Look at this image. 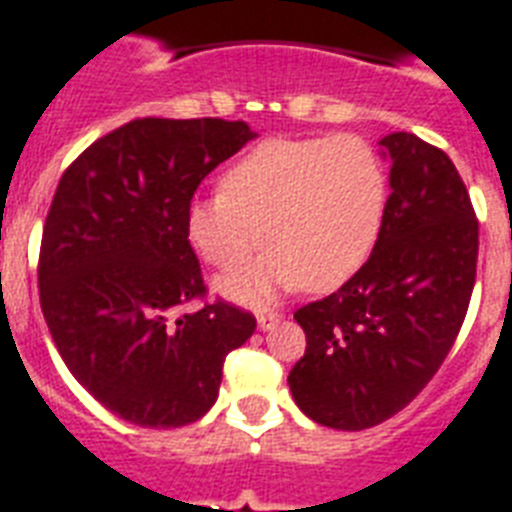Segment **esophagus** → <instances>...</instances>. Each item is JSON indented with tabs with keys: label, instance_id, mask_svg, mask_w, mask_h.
Instances as JSON below:
<instances>
[{
	"label": "esophagus",
	"instance_id": "34e87169",
	"mask_svg": "<svg viewBox=\"0 0 512 512\" xmlns=\"http://www.w3.org/2000/svg\"><path fill=\"white\" fill-rule=\"evenodd\" d=\"M279 321H281L279 313H257V327L263 329V332H271Z\"/></svg>",
	"mask_w": 512,
	"mask_h": 512
}]
</instances>
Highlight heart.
I'll return each mask as SVG.
<instances>
[{"label": "heart", "mask_w": 512, "mask_h": 512, "mask_svg": "<svg viewBox=\"0 0 512 512\" xmlns=\"http://www.w3.org/2000/svg\"><path fill=\"white\" fill-rule=\"evenodd\" d=\"M388 204V175L358 135L263 140L220 177V193L193 199L185 233L201 260L239 271L217 289L239 303H268L284 289L329 292L372 255Z\"/></svg>", "instance_id": "1"}]
</instances>
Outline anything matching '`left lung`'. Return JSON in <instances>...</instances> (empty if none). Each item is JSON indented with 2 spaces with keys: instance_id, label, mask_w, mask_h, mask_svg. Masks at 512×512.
Segmentation results:
<instances>
[{
  "instance_id": "obj_1",
  "label": "left lung",
  "mask_w": 512,
  "mask_h": 512,
  "mask_svg": "<svg viewBox=\"0 0 512 512\" xmlns=\"http://www.w3.org/2000/svg\"><path fill=\"white\" fill-rule=\"evenodd\" d=\"M380 146L390 196L372 255L295 313L305 356L289 390L313 422L337 430L380 425L433 380L476 284L478 220L452 159L412 132Z\"/></svg>"
}]
</instances>
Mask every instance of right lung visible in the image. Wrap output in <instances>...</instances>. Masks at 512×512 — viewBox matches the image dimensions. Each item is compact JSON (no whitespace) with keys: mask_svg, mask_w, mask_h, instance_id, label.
Instances as JSON below:
<instances>
[{"mask_svg":"<svg viewBox=\"0 0 512 512\" xmlns=\"http://www.w3.org/2000/svg\"><path fill=\"white\" fill-rule=\"evenodd\" d=\"M257 138L225 119H135L95 140L44 220L39 303L68 372L108 412L180 428L217 401L223 361L257 321L207 295L185 209L217 164Z\"/></svg>","mask_w":512,"mask_h":512,"instance_id":"1","label":"right lung"}]
</instances>
